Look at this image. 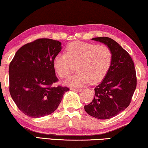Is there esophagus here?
Instances as JSON below:
<instances>
[{
    "mask_svg": "<svg viewBox=\"0 0 148 148\" xmlns=\"http://www.w3.org/2000/svg\"><path fill=\"white\" fill-rule=\"evenodd\" d=\"M70 90H73V91H76V92H80V91L82 90V89H80V88H70Z\"/></svg>",
    "mask_w": 148,
    "mask_h": 148,
    "instance_id": "1",
    "label": "esophagus"
}]
</instances>
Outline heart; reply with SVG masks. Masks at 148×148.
Wrapping results in <instances>:
<instances>
[{
    "label": "heart",
    "instance_id": "obj_1",
    "mask_svg": "<svg viewBox=\"0 0 148 148\" xmlns=\"http://www.w3.org/2000/svg\"><path fill=\"white\" fill-rule=\"evenodd\" d=\"M66 52L56 54L53 66L62 78L69 76L76 66L78 72L66 81L70 86H82L89 82H99L111 67L113 55L107 45L75 41L66 47Z\"/></svg>",
    "mask_w": 148,
    "mask_h": 148
}]
</instances>
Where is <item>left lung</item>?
<instances>
[{
	"instance_id": "1",
	"label": "left lung",
	"mask_w": 148,
	"mask_h": 148,
	"mask_svg": "<svg viewBox=\"0 0 148 148\" xmlns=\"http://www.w3.org/2000/svg\"><path fill=\"white\" fill-rule=\"evenodd\" d=\"M92 40L103 43L111 49L112 62L102 82L95 88V97L84 110L89 115L108 119L123 111L130 105L136 88L134 63L127 51L115 40L107 37Z\"/></svg>"
}]
</instances>
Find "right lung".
<instances>
[{"label":"right lung","mask_w":148,"mask_h":148,"mask_svg":"<svg viewBox=\"0 0 148 148\" xmlns=\"http://www.w3.org/2000/svg\"><path fill=\"white\" fill-rule=\"evenodd\" d=\"M62 43L38 39L16 51L10 63L9 92L18 109L33 118L48 115L57 109L68 87L53 86L58 82L53 60Z\"/></svg>","instance_id":"add662e5"}]
</instances>
